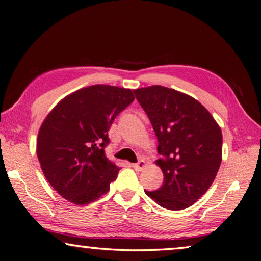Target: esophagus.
Listing matches in <instances>:
<instances>
[{
    "label": "esophagus",
    "instance_id": "obj_1",
    "mask_svg": "<svg viewBox=\"0 0 261 261\" xmlns=\"http://www.w3.org/2000/svg\"><path fill=\"white\" fill-rule=\"evenodd\" d=\"M146 165H147L146 161L145 160H140L138 163L134 164V165H132V167H134V169L136 170V171H141V170H144L146 168Z\"/></svg>",
    "mask_w": 261,
    "mask_h": 261
}]
</instances>
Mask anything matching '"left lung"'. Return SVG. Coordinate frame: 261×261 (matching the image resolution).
Here are the masks:
<instances>
[{
    "instance_id": "1",
    "label": "left lung",
    "mask_w": 261,
    "mask_h": 261,
    "mask_svg": "<svg viewBox=\"0 0 261 261\" xmlns=\"http://www.w3.org/2000/svg\"><path fill=\"white\" fill-rule=\"evenodd\" d=\"M158 137L164 181L145 193L164 209L193 205L215 180L222 159V134L196 99L162 85L134 90Z\"/></svg>"
}]
</instances>
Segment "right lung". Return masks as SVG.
I'll return each instance as SVG.
<instances>
[{
    "label": "right lung",
    "instance_id": "1",
    "mask_svg": "<svg viewBox=\"0 0 261 261\" xmlns=\"http://www.w3.org/2000/svg\"><path fill=\"white\" fill-rule=\"evenodd\" d=\"M134 100L130 89L96 84L66 96L46 115L37 135V159L65 200L85 205L110 191L120 169L105 155L108 130Z\"/></svg>",
    "mask_w": 261,
    "mask_h": 261
}]
</instances>
